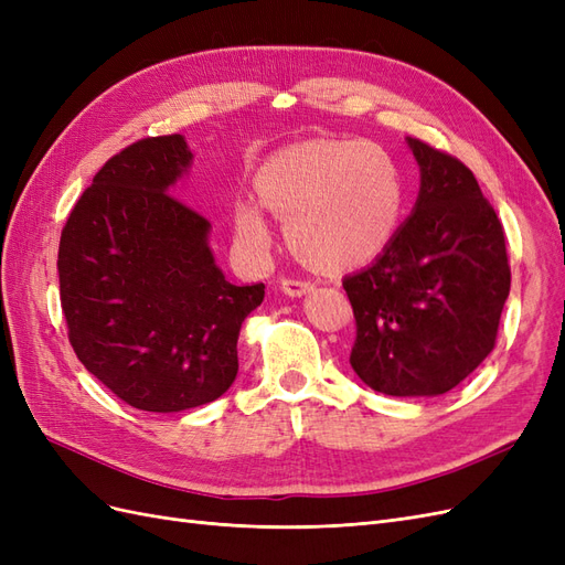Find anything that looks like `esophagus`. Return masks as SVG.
<instances>
[{
	"mask_svg": "<svg viewBox=\"0 0 565 565\" xmlns=\"http://www.w3.org/2000/svg\"><path fill=\"white\" fill-rule=\"evenodd\" d=\"M280 287H282V292L289 297H301L306 292H311L316 285L311 280H301V278H285L280 282Z\"/></svg>",
	"mask_w": 565,
	"mask_h": 565,
	"instance_id": "34e87169",
	"label": "esophagus"
}]
</instances>
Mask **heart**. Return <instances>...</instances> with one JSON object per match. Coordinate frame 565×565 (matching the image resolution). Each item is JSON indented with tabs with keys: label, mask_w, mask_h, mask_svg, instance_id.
Here are the masks:
<instances>
[{
	"label": "heart",
	"mask_w": 565,
	"mask_h": 565,
	"mask_svg": "<svg viewBox=\"0 0 565 565\" xmlns=\"http://www.w3.org/2000/svg\"><path fill=\"white\" fill-rule=\"evenodd\" d=\"M264 207L287 218V241L306 264L341 270L374 259L396 235L405 181L391 152L374 141L320 139L287 146L254 177ZM235 241L249 256L270 249L259 204L237 200Z\"/></svg>",
	"instance_id": "heart-1"
}]
</instances>
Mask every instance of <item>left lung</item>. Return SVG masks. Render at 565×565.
<instances>
[{
  "label": "left lung",
  "instance_id": "left-lung-1",
  "mask_svg": "<svg viewBox=\"0 0 565 565\" xmlns=\"http://www.w3.org/2000/svg\"><path fill=\"white\" fill-rule=\"evenodd\" d=\"M419 164L415 210L372 266L344 278L351 367L386 396H440L494 349L511 270L504 228L476 177L407 139Z\"/></svg>",
  "mask_w": 565,
  "mask_h": 565
}]
</instances>
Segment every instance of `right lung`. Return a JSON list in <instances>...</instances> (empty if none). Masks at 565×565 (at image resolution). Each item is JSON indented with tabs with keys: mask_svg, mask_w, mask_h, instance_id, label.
Listing matches in <instances>:
<instances>
[{
	"mask_svg": "<svg viewBox=\"0 0 565 565\" xmlns=\"http://www.w3.org/2000/svg\"><path fill=\"white\" fill-rule=\"evenodd\" d=\"M193 152L181 134L150 136L98 169L58 245L67 339L94 377L146 413L224 396L237 337L264 282L231 285L210 221L172 195Z\"/></svg>",
	"mask_w": 565,
	"mask_h": 565,
	"instance_id": "right-lung-1",
	"label": "right lung"
}]
</instances>
